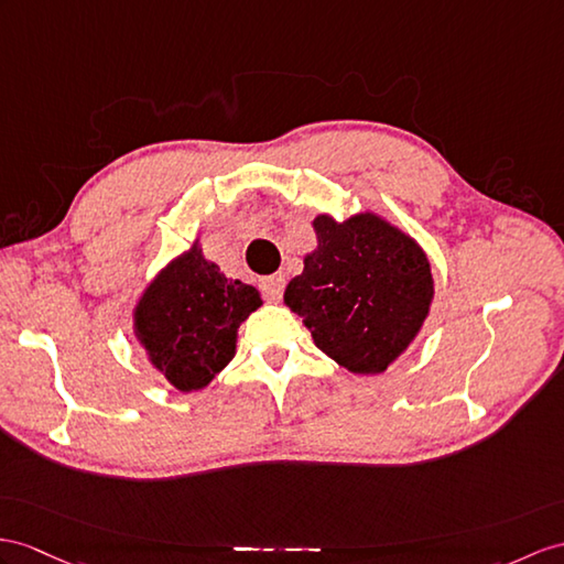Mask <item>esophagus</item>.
<instances>
[{
  "mask_svg": "<svg viewBox=\"0 0 564 564\" xmlns=\"http://www.w3.org/2000/svg\"><path fill=\"white\" fill-rule=\"evenodd\" d=\"M284 274H270V278H265L263 282H260V286H263V292L268 294L270 301H280L282 294H284Z\"/></svg>",
  "mask_w": 564,
  "mask_h": 564,
  "instance_id": "esophagus-1",
  "label": "esophagus"
}]
</instances>
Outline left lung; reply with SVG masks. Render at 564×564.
<instances>
[{
  "mask_svg": "<svg viewBox=\"0 0 564 564\" xmlns=\"http://www.w3.org/2000/svg\"><path fill=\"white\" fill-rule=\"evenodd\" d=\"M315 249L286 284L284 304L313 345L356 376H378L400 359L431 315L435 280L421 243L373 210L313 217Z\"/></svg>",
  "mask_w": 564,
  "mask_h": 564,
  "instance_id": "left-lung-1",
  "label": "left lung"
}]
</instances>
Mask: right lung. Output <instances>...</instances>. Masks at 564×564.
I'll return each mask as SVG.
<instances>
[{
    "mask_svg": "<svg viewBox=\"0 0 564 564\" xmlns=\"http://www.w3.org/2000/svg\"><path fill=\"white\" fill-rule=\"evenodd\" d=\"M260 306L256 286L219 272L196 237L135 299L133 337L172 388L198 392L235 359L239 327Z\"/></svg>",
    "mask_w": 564,
    "mask_h": 564,
    "instance_id": "obj_1",
    "label": "right lung"
}]
</instances>
